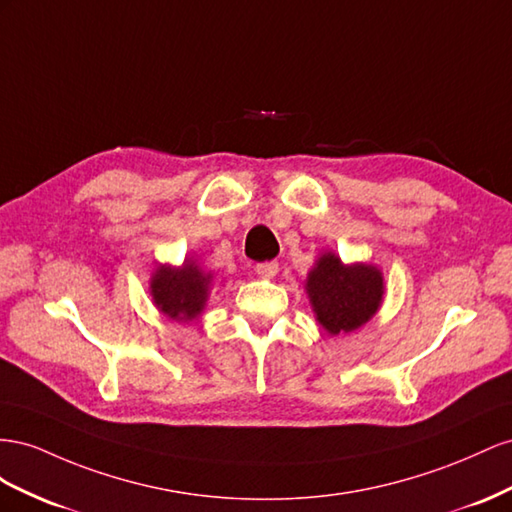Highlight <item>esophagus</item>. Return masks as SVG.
<instances>
[{"mask_svg": "<svg viewBox=\"0 0 512 512\" xmlns=\"http://www.w3.org/2000/svg\"><path fill=\"white\" fill-rule=\"evenodd\" d=\"M255 272L261 279H274L276 272H279V264H276V261H264V264L255 266Z\"/></svg>", "mask_w": 512, "mask_h": 512, "instance_id": "34e87169", "label": "esophagus"}]
</instances>
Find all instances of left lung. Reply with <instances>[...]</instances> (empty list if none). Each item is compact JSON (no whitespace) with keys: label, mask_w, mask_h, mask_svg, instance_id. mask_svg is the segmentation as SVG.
Segmentation results:
<instances>
[{"label":"left lung","mask_w":512,"mask_h":512,"mask_svg":"<svg viewBox=\"0 0 512 512\" xmlns=\"http://www.w3.org/2000/svg\"><path fill=\"white\" fill-rule=\"evenodd\" d=\"M304 289L319 326L337 337L358 330L377 313L384 300V276L371 264L345 266L326 251L306 276Z\"/></svg>","instance_id":"left-lung-1"}]
</instances>
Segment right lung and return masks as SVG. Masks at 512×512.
I'll list each match as a JSON object with an SVG mask.
<instances>
[{"label":"right lung","mask_w":512,"mask_h":512,"mask_svg":"<svg viewBox=\"0 0 512 512\" xmlns=\"http://www.w3.org/2000/svg\"><path fill=\"white\" fill-rule=\"evenodd\" d=\"M212 274L203 272L195 259L180 268L158 266L150 279V294L160 313L175 321H193L206 309Z\"/></svg>","instance_id":"right-lung-1"}]
</instances>
